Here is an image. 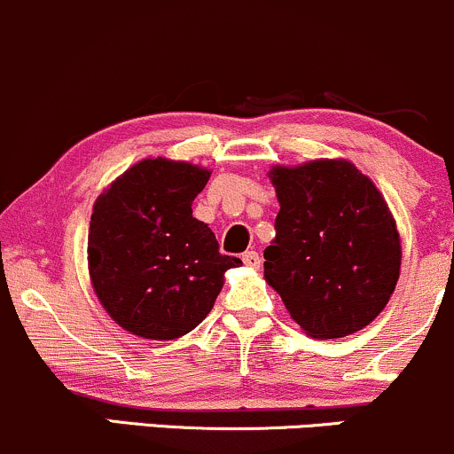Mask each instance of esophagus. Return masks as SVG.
Segmentation results:
<instances>
[{
    "mask_svg": "<svg viewBox=\"0 0 454 454\" xmlns=\"http://www.w3.org/2000/svg\"><path fill=\"white\" fill-rule=\"evenodd\" d=\"M243 262H246V265L247 267H254V269H256V267H261V256H258V252H246V254H243Z\"/></svg>",
    "mask_w": 454,
    "mask_h": 454,
    "instance_id": "34e87169",
    "label": "esophagus"
}]
</instances>
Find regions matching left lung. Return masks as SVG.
I'll list each match as a JSON object with an SVG mask.
<instances>
[{"label":"left lung","mask_w":454,"mask_h":454,"mask_svg":"<svg viewBox=\"0 0 454 454\" xmlns=\"http://www.w3.org/2000/svg\"><path fill=\"white\" fill-rule=\"evenodd\" d=\"M280 211L265 278L312 338H342L386 308L401 269L395 217L348 161L273 168Z\"/></svg>","instance_id":"left-lung-1"}]
</instances>
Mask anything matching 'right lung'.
I'll return each instance as SVG.
<instances>
[{
  "label": "right lung",
  "mask_w": 454,
  "mask_h": 454,
  "mask_svg": "<svg viewBox=\"0 0 454 454\" xmlns=\"http://www.w3.org/2000/svg\"><path fill=\"white\" fill-rule=\"evenodd\" d=\"M211 172L185 161L144 159L94 202L88 265L109 317L136 336L174 340L211 312L223 273L241 258L219 252L192 215Z\"/></svg>",
  "instance_id": "obj_1"
}]
</instances>
